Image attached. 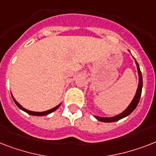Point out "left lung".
<instances>
[{"mask_svg":"<svg viewBox=\"0 0 156 156\" xmlns=\"http://www.w3.org/2000/svg\"><path fill=\"white\" fill-rule=\"evenodd\" d=\"M135 59V58H134ZM135 63H136V66H137V69L138 73H139V86H138L137 91H136V94H135V97L133 98V100L131 101V102L130 103V105L128 106V107L123 111L121 114L118 115H115L114 117H110V118H104V117H98V116H94V117L100 121V122H116L118 120L121 119H123V118L126 117L127 115H129L132 112L136 107H137L138 103L140 102V97H141L142 94V88H143V78H142V74L141 71H140V66H139V63L137 62V61L135 60Z\"/></svg>","mask_w":156,"mask_h":156,"instance_id":"8db88e82","label":"left lung"}]
</instances>
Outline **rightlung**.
I'll list each match as a JSON object with an SVG mask.
<instances>
[{
    "label": "right lung",
    "mask_w": 156,
    "mask_h": 156,
    "mask_svg": "<svg viewBox=\"0 0 156 156\" xmlns=\"http://www.w3.org/2000/svg\"><path fill=\"white\" fill-rule=\"evenodd\" d=\"M12 99H13V101H14V102L16 103V105L17 106V107H19V108L21 109V110H22L23 111H25V112H26V113H28L29 115H35V116H44V115H49V114L52 113V112H54V111H56L57 109L58 108V107H60V105H58L57 107H54V108L50 109V110H49V111H42V112H35V111H29V110H26V109H25L24 107H22L21 106V105L19 104L18 102H16V100H15V98H13V96L12 95Z\"/></svg>",
    "instance_id": "right-lung-1"
}]
</instances>
